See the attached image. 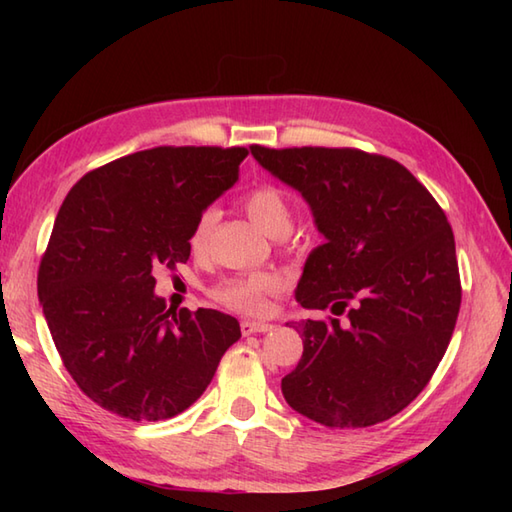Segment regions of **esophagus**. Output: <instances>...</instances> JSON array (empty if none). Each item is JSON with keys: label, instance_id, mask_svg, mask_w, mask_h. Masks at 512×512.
Segmentation results:
<instances>
[{"label": "esophagus", "instance_id": "34e87169", "mask_svg": "<svg viewBox=\"0 0 512 512\" xmlns=\"http://www.w3.org/2000/svg\"><path fill=\"white\" fill-rule=\"evenodd\" d=\"M242 334L248 336V334H264V332H270L273 330V325L266 323V321H242Z\"/></svg>", "mask_w": 512, "mask_h": 512}]
</instances>
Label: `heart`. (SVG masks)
<instances>
[{
  "label": "heart",
  "mask_w": 512,
  "mask_h": 512,
  "mask_svg": "<svg viewBox=\"0 0 512 512\" xmlns=\"http://www.w3.org/2000/svg\"><path fill=\"white\" fill-rule=\"evenodd\" d=\"M244 209L264 233L273 237H284L290 233L292 220V204L288 195L273 187V184H262L244 195ZM217 220L215 209H206L195 217L189 246L193 253H204L206 244L213 231V224ZM281 288V277L275 273H244L222 279L211 290V297L220 303V306L242 312V314H262L266 310L268 297L275 295Z\"/></svg>",
  "instance_id": "b5f03b06"
}]
</instances>
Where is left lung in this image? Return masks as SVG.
I'll use <instances>...</instances> for the list:
<instances>
[{"label":"left lung","mask_w":512,"mask_h":512,"mask_svg":"<svg viewBox=\"0 0 512 512\" xmlns=\"http://www.w3.org/2000/svg\"><path fill=\"white\" fill-rule=\"evenodd\" d=\"M310 204L325 242L297 286L303 354L288 405L334 429L372 427L427 387L458 321L462 286L447 215L411 171L350 147H250Z\"/></svg>","instance_id":"obj_1"}]
</instances>
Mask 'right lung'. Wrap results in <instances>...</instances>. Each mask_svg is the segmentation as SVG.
Returning <instances> with one entry per match:
<instances>
[{
    "label": "right lung",
    "mask_w": 512,
    "mask_h": 512,
    "mask_svg": "<svg viewBox=\"0 0 512 512\" xmlns=\"http://www.w3.org/2000/svg\"><path fill=\"white\" fill-rule=\"evenodd\" d=\"M246 147H154L88 171L65 195L37 290L74 383L127 420H167L209 387L242 332L231 314L165 306L154 268L191 255L195 217L239 178Z\"/></svg>",
    "instance_id": "1"
}]
</instances>
